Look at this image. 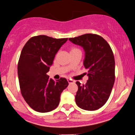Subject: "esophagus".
Instances as JSON below:
<instances>
[{
    "label": "esophagus",
    "mask_w": 135,
    "mask_h": 135,
    "mask_svg": "<svg viewBox=\"0 0 135 135\" xmlns=\"http://www.w3.org/2000/svg\"><path fill=\"white\" fill-rule=\"evenodd\" d=\"M67 80H68V83H70H70H74V80L71 79H69V78H68V79H67Z\"/></svg>",
    "instance_id": "34e87169"
}]
</instances>
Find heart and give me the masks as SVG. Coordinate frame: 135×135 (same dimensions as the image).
<instances>
[{
	"mask_svg": "<svg viewBox=\"0 0 135 135\" xmlns=\"http://www.w3.org/2000/svg\"><path fill=\"white\" fill-rule=\"evenodd\" d=\"M75 50H79V49H77V48H75V47H73L72 48V49H71V51H75Z\"/></svg>",
	"mask_w": 135,
	"mask_h": 135,
	"instance_id": "heart-1",
	"label": "heart"
}]
</instances>
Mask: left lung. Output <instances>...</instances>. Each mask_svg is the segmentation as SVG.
Wrapping results in <instances>:
<instances>
[{"mask_svg": "<svg viewBox=\"0 0 135 135\" xmlns=\"http://www.w3.org/2000/svg\"><path fill=\"white\" fill-rule=\"evenodd\" d=\"M69 41L83 47L84 68L88 70L86 84L77 81L75 103L86 110H96L105 104L115 82V60L110 46L97 34L86 33Z\"/></svg>", "mask_w": 135, "mask_h": 135, "instance_id": "left-lung-1", "label": "left lung"}]
</instances>
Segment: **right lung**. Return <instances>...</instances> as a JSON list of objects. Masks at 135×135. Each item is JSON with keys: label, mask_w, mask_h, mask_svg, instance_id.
Masks as SVG:
<instances>
[{"label": "right lung", "mask_w": 135, "mask_h": 135, "mask_svg": "<svg viewBox=\"0 0 135 135\" xmlns=\"http://www.w3.org/2000/svg\"><path fill=\"white\" fill-rule=\"evenodd\" d=\"M67 40L38 35L30 38L21 51L18 64L20 89L27 104L37 112L55 110L69 85L65 78L54 80L47 75L56 54Z\"/></svg>", "instance_id": "obj_1"}]
</instances>
